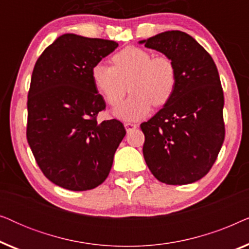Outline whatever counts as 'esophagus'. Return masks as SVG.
<instances>
[{"label":"esophagus","instance_id":"1","mask_svg":"<svg viewBox=\"0 0 249 249\" xmlns=\"http://www.w3.org/2000/svg\"><path fill=\"white\" fill-rule=\"evenodd\" d=\"M137 127H138L137 124H131V122H125V124H124V128H125V130H127V132L134 130V129H136Z\"/></svg>","mask_w":249,"mask_h":249}]
</instances>
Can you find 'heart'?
Returning a JSON list of instances; mask_svg holds the SVG:
<instances>
[{
    "mask_svg": "<svg viewBox=\"0 0 249 249\" xmlns=\"http://www.w3.org/2000/svg\"><path fill=\"white\" fill-rule=\"evenodd\" d=\"M112 67L97 63L91 68L96 90L111 107H118L125 93L131 95L115 111L124 120L135 121L151 112L152 105L163 107L171 100L178 85V70L168 55H154L147 50L128 46L115 53Z\"/></svg>",
    "mask_w": 249,
    "mask_h": 249,
    "instance_id": "b5f03b06",
    "label": "heart"
}]
</instances>
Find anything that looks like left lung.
<instances>
[{
    "instance_id": "1",
    "label": "left lung",
    "mask_w": 249,
    "mask_h": 249,
    "mask_svg": "<svg viewBox=\"0 0 249 249\" xmlns=\"http://www.w3.org/2000/svg\"><path fill=\"white\" fill-rule=\"evenodd\" d=\"M139 43L171 57L178 70L171 100L141 124L146 164L166 185L195 182L213 166L226 135L224 96L215 63L200 44L179 30Z\"/></svg>"
}]
</instances>
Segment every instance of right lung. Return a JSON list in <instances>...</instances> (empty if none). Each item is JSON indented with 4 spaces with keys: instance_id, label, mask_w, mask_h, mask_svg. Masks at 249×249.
Instances as JSON below:
<instances>
[{
    "instance_id": "right-lung-1",
    "label": "right lung",
    "mask_w": 249,
    "mask_h": 249,
    "mask_svg": "<svg viewBox=\"0 0 249 249\" xmlns=\"http://www.w3.org/2000/svg\"><path fill=\"white\" fill-rule=\"evenodd\" d=\"M117 47L113 40L64 34L34 67L27 141L44 176L62 188L83 192L104 182L125 135L117 119L97 121L107 105L91 80V68Z\"/></svg>"
}]
</instances>
